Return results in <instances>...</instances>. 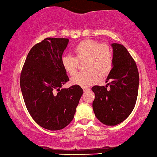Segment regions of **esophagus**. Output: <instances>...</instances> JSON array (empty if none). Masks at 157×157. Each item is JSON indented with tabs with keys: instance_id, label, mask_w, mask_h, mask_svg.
I'll list each match as a JSON object with an SVG mask.
<instances>
[{
	"instance_id": "obj_1",
	"label": "esophagus",
	"mask_w": 157,
	"mask_h": 157,
	"mask_svg": "<svg viewBox=\"0 0 157 157\" xmlns=\"http://www.w3.org/2000/svg\"><path fill=\"white\" fill-rule=\"evenodd\" d=\"M83 90H84V92H86V91H88L90 90V89H89V88H83Z\"/></svg>"
}]
</instances>
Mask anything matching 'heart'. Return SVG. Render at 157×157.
I'll list each match as a JSON object with an SVG mask.
<instances>
[{"label":"heart","instance_id":"1","mask_svg":"<svg viewBox=\"0 0 157 157\" xmlns=\"http://www.w3.org/2000/svg\"><path fill=\"white\" fill-rule=\"evenodd\" d=\"M75 57L66 54L61 57L62 67L71 75L75 74L79 61H85V71L77 73L71 78V84L87 88L97 83L100 76H105L110 73L113 66V54L110 47L98 41L86 39L74 47Z\"/></svg>","mask_w":157,"mask_h":157}]
</instances>
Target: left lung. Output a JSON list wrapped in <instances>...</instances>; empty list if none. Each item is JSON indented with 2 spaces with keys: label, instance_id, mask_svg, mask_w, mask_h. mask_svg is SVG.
Instances as JSON below:
<instances>
[{
  "label": "left lung",
  "instance_id": "1",
  "mask_svg": "<svg viewBox=\"0 0 157 157\" xmlns=\"http://www.w3.org/2000/svg\"><path fill=\"white\" fill-rule=\"evenodd\" d=\"M113 66L104 86H94L93 110L96 118L107 126L120 124L130 115L135 107L139 86L138 68L125 47L111 44ZM110 86L108 89L107 85Z\"/></svg>",
  "mask_w": 157,
  "mask_h": 157
}]
</instances>
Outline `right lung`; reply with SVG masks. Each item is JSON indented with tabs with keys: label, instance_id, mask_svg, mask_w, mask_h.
<instances>
[{
	"label": "right lung",
	"instance_id": "right-lung-1",
	"mask_svg": "<svg viewBox=\"0 0 157 157\" xmlns=\"http://www.w3.org/2000/svg\"><path fill=\"white\" fill-rule=\"evenodd\" d=\"M67 38H47L29 52L20 77L25 105L36 122L47 130L57 131L71 122L83 94L79 86L61 88L69 81L61 59Z\"/></svg>",
	"mask_w": 157,
	"mask_h": 157
}]
</instances>
